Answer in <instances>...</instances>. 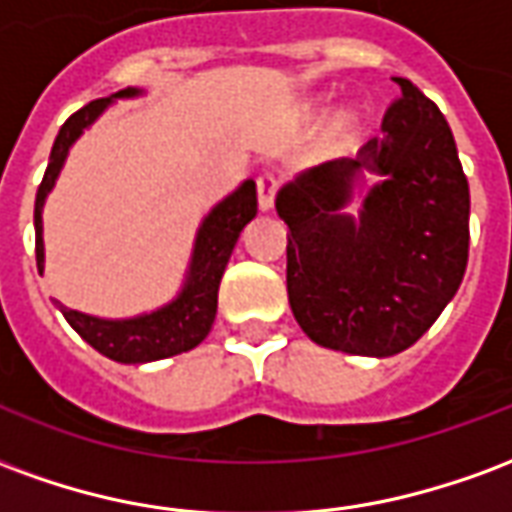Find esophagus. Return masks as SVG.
Segmentation results:
<instances>
[{
    "label": "esophagus",
    "instance_id": "34e87169",
    "mask_svg": "<svg viewBox=\"0 0 512 512\" xmlns=\"http://www.w3.org/2000/svg\"><path fill=\"white\" fill-rule=\"evenodd\" d=\"M257 186V205L263 208V211H271L274 208V200H277V191H279V178L274 172H260L255 180Z\"/></svg>",
    "mask_w": 512,
    "mask_h": 512
}]
</instances>
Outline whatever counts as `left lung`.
<instances>
[{
    "mask_svg": "<svg viewBox=\"0 0 512 512\" xmlns=\"http://www.w3.org/2000/svg\"><path fill=\"white\" fill-rule=\"evenodd\" d=\"M384 136L279 191L288 224V299L312 343L392 356L428 332L469 260V180L439 106L408 82ZM359 168L385 180L359 223L339 213Z\"/></svg>",
    "mask_w": 512,
    "mask_h": 512,
    "instance_id": "8db88e82",
    "label": "left lung"
}]
</instances>
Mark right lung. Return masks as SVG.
<instances>
[{"instance_id":"obj_1","label":"right lung","mask_w":512,"mask_h":512,"mask_svg":"<svg viewBox=\"0 0 512 512\" xmlns=\"http://www.w3.org/2000/svg\"><path fill=\"white\" fill-rule=\"evenodd\" d=\"M126 95H136V90H131V87L120 90V93H115V98H126ZM109 104H112V98H98L93 104L82 106L79 112H73L62 123L60 134L54 139L49 167H46V175L38 186V197H35V260H38V271L43 268V219H40L43 200L60 175L68 147ZM255 213L257 191L252 180H246L241 189L208 213V219L202 222L200 235H197V244H194L189 282H186V288L178 299L164 310L150 312L142 318H131V321H104V318L68 310L62 304H57V307L65 315V321L82 334V340H87L98 354L109 356L115 362L142 365V362H156V359L191 351L211 332L224 268L233 255L238 235L246 224L255 219Z\"/></svg>"}]
</instances>
